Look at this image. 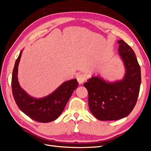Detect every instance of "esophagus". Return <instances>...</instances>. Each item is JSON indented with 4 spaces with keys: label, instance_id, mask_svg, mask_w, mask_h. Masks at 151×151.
<instances>
[{
    "label": "esophagus",
    "instance_id": "obj_1",
    "mask_svg": "<svg viewBox=\"0 0 151 151\" xmlns=\"http://www.w3.org/2000/svg\"><path fill=\"white\" fill-rule=\"evenodd\" d=\"M77 81H78V83L79 84H83L84 82L87 79V77L84 74H79V75L77 76Z\"/></svg>",
    "mask_w": 151,
    "mask_h": 151
}]
</instances>
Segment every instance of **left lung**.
<instances>
[{"mask_svg": "<svg viewBox=\"0 0 151 151\" xmlns=\"http://www.w3.org/2000/svg\"><path fill=\"white\" fill-rule=\"evenodd\" d=\"M118 52L126 68L121 81L109 83L93 76L84 84L88 91L91 112L102 121L128 116L135 107L141 83L140 67L134 50L124 41H118Z\"/></svg>", "mask_w": 151, "mask_h": 151, "instance_id": "1", "label": "left lung"}]
</instances>
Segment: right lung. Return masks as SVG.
<instances>
[{
    "label": "right lung",
    "instance_id": "add662e5",
    "mask_svg": "<svg viewBox=\"0 0 151 151\" xmlns=\"http://www.w3.org/2000/svg\"><path fill=\"white\" fill-rule=\"evenodd\" d=\"M22 52V50L15 62L12 76V91L16 103L22 112L35 121L47 123L56 120L78 86L77 79L64 82L47 96L42 98L32 97L21 88L18 82V65Z\"/></svg>",
    "mask_w": 151,
    "mask_h": 151
}]
</instances>
